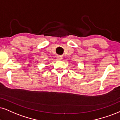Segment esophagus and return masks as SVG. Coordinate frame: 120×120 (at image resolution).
<instances>
[{"label":"esophagus","mask_w":120,"mask_h":120,"mask_svg":"<svg viewBox=\"0 0 120 120\" xmlns=\"http://www.w3.org/2000/svg\"><path fill=\"white\" fill-rule=\"evenodd\" d=\"M57 59L58 60H62V57H60V56H57Z\"/></svg>","instance_id":"esophagus-1"}]
</instances>
